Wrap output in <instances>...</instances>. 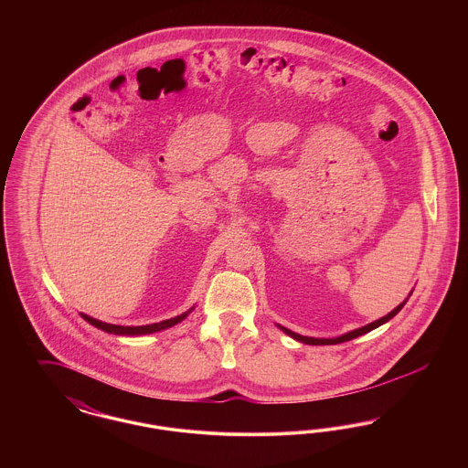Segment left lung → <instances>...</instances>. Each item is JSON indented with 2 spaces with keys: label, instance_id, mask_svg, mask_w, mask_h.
Masks as SVG:
<instances>
[{
  "label": "left lung",
  "instance_id": "left-lung-1",
  "mask_svg": "<svg viewBox=\"0 0 468 468\" xmlns=\"http://www.w3.org/2000/svg\"><path fill=\"white\" fill-rule=\"evenodd\" d=\"M405 305V302L400 303L395 311L389 312L388 315H384V317H380L378 321H374V323H370V324H367V326H361V328H357L355 332H349V334L342 335V336H336V338H312V336H302V335L292 334L290 330H286V328H282L286 334L291 335L294 340H298V342H303V344H311V346H332V344H342V342H347V340H353V338H356L359 335L368 334V332H372V330H376L378 326L380 324H384V323H388L391 317H395L399 312L401 311V307Z\"/></svg>",
  "mask_w": 468,
  "mask_h": 468
}]
</instances>
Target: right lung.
<instances>
[{"mask_svg": "<svg viewBox=\"0 0 468 468\" xmlns=\"http://www.w3.org/2000/svg\"><path fill=\"white\" fill-rule=\"evenodd\" d=\"M186 315H187V312H186V314H180L177 317H172V319H166V321H161V323H154V324H145V326H119V324H109V323L92 319L90 315H84V314H82V317H84L88 323H90L92 326H96V328H100V330H103V332L115 335L154 334V332H161V330H165V328H170V326L177 324Z\"/></svg>", "mask_w": 468, "mask_h": 468, "instance_id": "1", "label": "right lung"}]
</instances>
